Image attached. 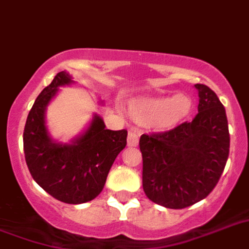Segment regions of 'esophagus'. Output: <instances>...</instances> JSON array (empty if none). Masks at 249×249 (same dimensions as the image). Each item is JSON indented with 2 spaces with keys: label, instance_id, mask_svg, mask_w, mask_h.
<instances>
[{
  "label": "esophagus",
  "instance_id": "1",
  "mask_svg": "<svg viewBox=\"0 0 249 249\" xmlns=\"http://www.w3.org/2000/svg\"><path fill=\"white\" fill-rule=\"evenodd\" d=\"M128 145L129 147H137L138 145V135L130 131L128 134Z\"/></svg>",
  "mask_w": 249,
  "mask_h": 249
}]
</instances>
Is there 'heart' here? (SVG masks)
<instances>
[{
	"instance_id": "1",
	"label": "heart",
	"mask_w": 249,
	"mask_h": 249,
	"mask_svg": "<svg viewBox=\"0 0 249 249\" xmlns=\"http://www.w3.org/2000/svg\"><path fill=\"white\" fill-rule=\"evenodd\" d=\"M192 100L185 94L169 97H141L131 100L129 112L131 118L141 124H151L159 131L177 128L189 116Z\"/></svg>"
}]
</instances>
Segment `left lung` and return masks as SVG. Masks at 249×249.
Masks as SVG:
<instances>
[{"instance_id":"obj_1","label":"left lung","mask_w":249,"mask_h":249,"mask_svg":"<svg viewBox=\"0 0 249 249\" xmlns=\"http://www.w3.org/2000/svg\"><path fill=\"white\" fill-rule=\"evenodd\" d=\"M195 88L199 104L192 123L139 139L145 196L167 209H184L207 197L229 156L225 107L207 86Z\"/></svg>"}]
</instances>
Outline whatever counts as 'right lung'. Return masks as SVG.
I'll return each mask as SVG.
<instances>
[{
  "label": "right lung",
  "instance_id": "add662e5",
  "mask_svg": "<svg viewBox=\"0 0 249 249\" xmlns=\"http://www.w3.org/2000/svg\"><path fill=\"white\" fill-rule=\"evenodd\" d=\"M74 83L69 72L61 71L40 92L26 119L23 142L36 183L58 201L79 205L102 192L115 159L126 145L128 131L106 129L104 119L94 114L87 129L70 143L52 139L46 125L47 106L60 87Z\"/></svg>",
  "mask_w": 249,
  "mask_h": 249
}]
</instances>
